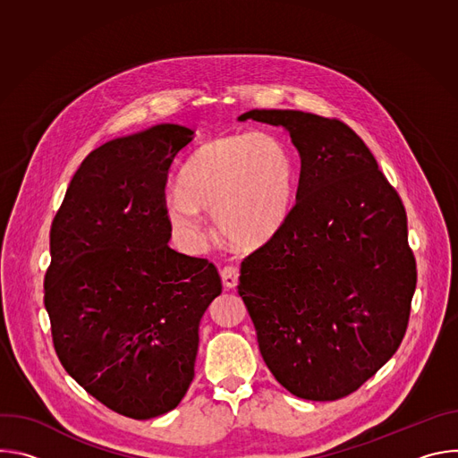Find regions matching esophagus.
Wrapping results in <instances>:
<instances>
[{"label": "esophagus", "instance_id": "1", "mask_svg": "<svg viewBox=\"0 0 458 458\" xmlns=\"http://www.w3.org/2000/svg\"><path fill=\"white\" fill-rule=\"evenodd\" d=\"M221 281H223V286L232 290L237 286V281H239V270L235 267H225L221 270Z\"/></svg>", "mask_w": 458, "mask_h": 458}]
</instances>
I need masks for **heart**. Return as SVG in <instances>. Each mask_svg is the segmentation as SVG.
<instances>
[{
  "mask_svg": "<svg viewBox=\"0 0 458 458\" xmlns=\"http://www.w3.org/2000/svg\"><path fill=\"white\" fill-rule=\"evenodd\" d=\"M297 184L295 159L270 134L239 132L195 150L168 195V216L190 242L208 235L201 212L214 214L219 232L233 244L267 242L286 221Z\"/></svg>",
  "mask_w": 458,
  "mask_h": 458,
  "instance_id": "b5f03b06",
  "label": "heart"
}]
</instances>
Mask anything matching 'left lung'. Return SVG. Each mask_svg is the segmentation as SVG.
<instances>
[{
    "mask_svg": "<svg viewBox=\"0 0 458 458\" xmlns=\"http://www.w3.org/2000/svg\"><path fill=\"white\" fill-rule=\"evenodd\" d=\"M301 156L284 225L241 263L239 295L268 369L292 395L337 401L401 346L417 284L395 188L353 130L301 110H250Z\"/></svg>",
    "mask_w": 458,
    "mask_h": 458,
    "instance_id": "1",
    "label": "left lung"
}]
</instances>
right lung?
Returning a JSON list of instances; mask_svg holds the SVG:
<instances>
[{
	"label": "right lung",
	"mask_w": 458,
	"mask_h": 458,
	"mask_svg": "<svg viewBox=\"0 0 458 458\" xmlns=\"http://www.w3.org/2000/svg\"><path fill=\"white\" fill-rule=\"evenodd\" d=\"M191 136L165 123L101 145L50 228L45 308L57 359L94 399L136 420L184 397L201 317L223 290L207 259L168 246V168Z\"/></svg>",
	"instance_id": "obj_1"
}]
</instances>
